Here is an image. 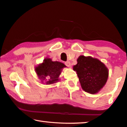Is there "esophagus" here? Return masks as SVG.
I'll list each match as a JSON object with an SVG mask.
<instances>
[{
  "mask_svg": "<svg viewBox=\"0 0 127 127\" xmlns=\"http://www.w3.org/2000/svg\"><path fill=\"white\" fill-rule=\"evenodd\" d=\"M65 65L66 66H67V67H70V65H71L70 62H69V61L65 62Z\"/></svg>",
  "mask_w": 127,
  "mask_h": 127,
  "instance_id": "esophagus-1",
  "label": "esophagus"
}]
</instances>
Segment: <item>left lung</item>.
Masks as SVG:
<instances>
[{"instance_id": "obj_1", "label": "left lung", "mask_w": 127, "mask_h": 127, "mask_svg": "<svg viewBox=\"0 0 127 127\" xmlns=\"http://www.w3.org/2000/svg\"><path fill=\"white\" fill-rule=\"evenodd\" d=\"M74 65L83 90L88 93H98L106 83L109 76L108 69L98 59L81 55Z\"/></svg>"}]
</instances>
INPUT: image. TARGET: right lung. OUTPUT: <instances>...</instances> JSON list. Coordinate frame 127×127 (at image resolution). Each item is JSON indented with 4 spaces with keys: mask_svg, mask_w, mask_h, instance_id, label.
<instances>
[{
    "mask_svg": "<svg viewBox=\"0 0 127 127\" xmlns=\"http://www.w3.org/2000/svg\"><path fill=\"white\" fill-rule=\"evenodd\" d=\"M65 67L66 66L61 62H53L51 59L46 58L42 64L36 67L35 70L40 79L42 80L46 79H48L46 84H51L59 80L58 77L62 69Z\"/></svg>",
    "mask_w": 127,
    "mask_h": 127,
    "instance_id": "obj_1",
    "label": "right lung"
}]
</instances>
